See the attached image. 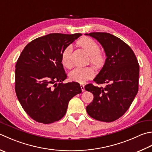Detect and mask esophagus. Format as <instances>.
Segmentation results:
<instances>
[{
    "instance_id": "esophagus-1",
    "label": "esophagus",
    "mask_w": 152,
    "mask_h": 152,
    "mask_svg": "<svg viewBox=\"0 0 152 152\" xmlns=\"http://www.w3.org/2000/svg\"><path fill=\"white\" fill-rule=\"evenodd\" d=\"M80 86H81V89H82V91H85V88H84V85L83 84H80Z\"/></svg>"
}]
</instances>
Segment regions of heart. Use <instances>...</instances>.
<instances>
[{"instance_id": "1", "label": "heart", "mask_w": 152, "mask_h": 152, "mask_svg": "<svg viewBox=\"0 0 152 152\" xmlns=\"http://www.w3.org/2000/svg\"><path fill=\"white\" fill-rule=\"evenodd\" d=\"M78 44L90 55V61L95 66L100 67L105 62V55L100 51V47L96 41L89 37H84L78 41ZM72 47L68 46L61 54V62L66 68H71L72 62L71 60ZM94 76V70L91 66L76 68L70 73V78L73 81L85 83Z\"/></svg>"}]
</instances>
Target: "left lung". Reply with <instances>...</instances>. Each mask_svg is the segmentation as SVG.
Masks as SVG:
<instances>
[{"label": "left lung", "mask_w": 152, "mask_h": 152, "mask_svg": "<svg viewBox=\"0 0 152 152\" xmlns=\"http://www.w3.org/2000/svg\"><path fill=\"white\" fill-rule=\"evenodd\" d=\"M85 35L99 41L107 56L102 69L94 80L97 84L106 86H85V90L94 95L93 102L86 107V111L94 119L113 122L125 113L138 93V60L132 49L113 35L105 32Z\"/></svg>", "instance_id": "1"}]
</instances>
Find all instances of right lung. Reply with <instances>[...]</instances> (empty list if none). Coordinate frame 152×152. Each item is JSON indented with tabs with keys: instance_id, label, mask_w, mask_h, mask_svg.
<instances>
[{
	"instance_id": "add662e5",
	"label": "right lung",
	"mask_w": 152,
	"mask_h": 152,
	"mask_svg": "<svg viewBox=\"0 0 152 152\" xmlns=\"http://www.w3.org/2000/svg\"><path fill=\"white\" fill-rule=\"evenodd\" d=\"M81 35L50 34L38 37L27 45L18 59L15 91L26 113L36 122L50 124L61 119L69 101L82 92L78 82L62 84L67 76L61 62L63 50Z\"/></svg>"
}]
</instances>
